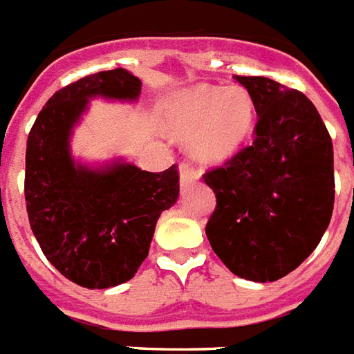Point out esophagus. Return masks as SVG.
Instances as JSON below:
<instances>
[{
	"label": "esophagus",
	"instance_id": "34e87169",
	"mask_svg": "<svg viewBox=\"0 0 354 354\" xmlns=\"http://www.w3.org/2000/svg\"><path fill=\"white\" fill-rule=\"evenodd\" d=\"M198 179H201V174H198L195 168H192V166L186 165V162H183V165H180V184H183V186H188V184H192V183H197Z\"/></svg>",
	"mask_w": 354,
	"mask_h": 354
}]
</instances>
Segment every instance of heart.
<instances>
[{
	"label": "heart",
	"instance_id": "1",
	"mask_svg": "<svg viewBox=\"0 0 354 354\" xmlns=\"http://www.w3.org/2000/svg\"><path fill=\"white\" fill-rule=\"evenodd\" d=\"M166 124L177 137L192 139V151L204 162H223L241 150L255 124V106L242 88L198 84L166 104Z\"/></svg>",
	"mask_w": 354,
	"mask_h": 354
}]
</instances>
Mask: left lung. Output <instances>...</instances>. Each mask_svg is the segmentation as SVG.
Here are the masks:
<instances>
[{
	"mask_svg": "<svg viewBox=\"0 0 354 354\" xmlns=\"http://www.w3.org/2000/svg\"><path fill=\"white\" fill-rule=\"evenodd\" d=\"M235 79L250 93L259 121L250 146L204 174L217 197L206 236L236 277L275 282L297 270L328 230L333 142L302 92L270 77Z\"/></svg>",
	"mask_w": 354,
	"mask_h": 354,
	"instance_id": "left-lung-1",
	"label": "left lung"
}]
</instances>
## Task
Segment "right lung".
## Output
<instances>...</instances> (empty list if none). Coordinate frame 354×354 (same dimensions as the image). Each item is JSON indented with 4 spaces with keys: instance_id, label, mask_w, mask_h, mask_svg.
<instances>
[{
    "instance_id": "add662e5",
    "label": "right lung",
    "mask_w": 354,
    "mask_h": 354,
    "mask_svg": "<svg viewBox=\"0 0 354 354\" xmlns=\"http://www.w3.org/2000/svg\"><path fill=\"white\" fill-rule=\"evenodd\" d=\"M141 81L124 68L86 75L57 90L26 141L25 201L41 250L77 286L106 289L139 270L160 213L179 197V171L160 174L115 159L93 168L70 151V137L90 99L133 103Z\"/></svg>"
}]
</instances>
